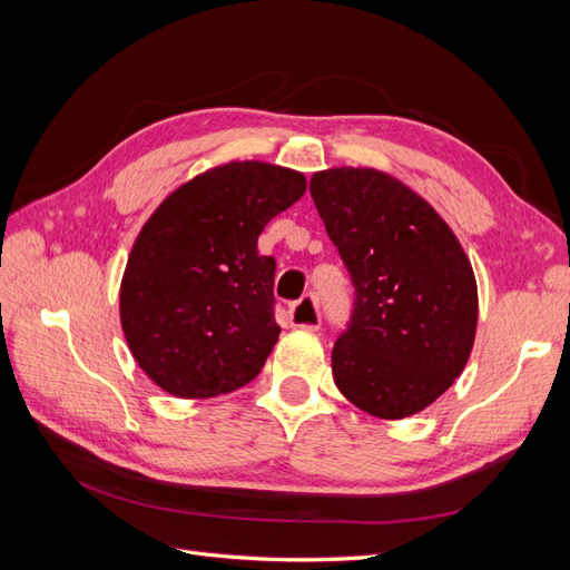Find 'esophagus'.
<instances>
[{
    "label": "esophagus",
    "instance_id": "1",
    "mask_svg": "<svg viewBox=\"0 0 570 570\" xmlns=\"http://www.w3.org/2000/svg\"><path fill=\"white\" fill-rule=\"evenodd\" d=\"M287 316L295 327H308V331H318L321 327V308L312 295H306L297 304H292Z\"/></svg>",
    "mask_w": 570,
    "mask_h": 570
}]
</instances>
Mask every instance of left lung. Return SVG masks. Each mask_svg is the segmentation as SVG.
I'll return each instance as SVG.
<instances>
[{
    "mask_svg": "<svg viewBox=\"0 0 570 570\" xmlns=\"http://www.w3.org/2000/svg\"><path fill=\"white\" fill-rule=\"evenodd\" d=\"M308 193L354 285L333 347L335 385L377 419L423 411L452 387L473 350L469 256L433 206L381 170H321Z\"/></svg>",
    "mask_w": 570,
    "mask_h": 570,
    "instance_id": "1",
    "label": "left lung"
}]
</instances>
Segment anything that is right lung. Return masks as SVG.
<instances>
[{"mask_svg": "<svg viewBox=\"0 0 570 570\" xmlns=\"http://www.w3.org/2000/svg\"><path fill=\"white\" fill-rule=\"evenodd\" d=\"M306 189L297 170L233 161L161 202L137 235L120 325L161 390L199 400L247 385L278 342L275 258L256 239Z\"/></svg>", "mask_w": 570, "mask_h": 570, "instance_id": "right-lung-1", "label": "right lung"}]
</instances>
